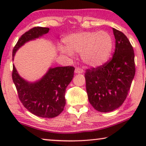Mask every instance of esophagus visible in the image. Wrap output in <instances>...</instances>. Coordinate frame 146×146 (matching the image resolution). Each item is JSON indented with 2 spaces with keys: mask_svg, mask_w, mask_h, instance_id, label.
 <instances>
[{
  "mask_svg": "<svg viewBox=\"0 0 146 146\" xmlns=\"http://www.w3.org/2000/svg\"><path fill=\"white\" fill-rule=\"evenodd\" d=\"M74 72H75L76 74H81V73L84 72V70H83V69L81 68L77 67L75 69V71Z\"/></svg>",
  "mask_w": 146,
  "mask_h": 146,
  "instance_id": "34e87169",
  "label": "esophagus"
}]
</instances>
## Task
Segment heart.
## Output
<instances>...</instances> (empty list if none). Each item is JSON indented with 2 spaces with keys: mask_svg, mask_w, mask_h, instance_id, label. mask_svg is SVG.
Listing matches in <instances>:
<instances>
[{
  "mask_svg": "<svg viewBox=\"0 0 146 146\" xmlns=\"http://www.w3.org/2000/svg\"><path fill=\"white\" fill-rule=\"evenodd\" d=\"M65 49L62 52L71 55L81 53V58L90 67H98L108 59L112 49V39L106 31H84L72 34L62 40Z\"/></svg>",
  "mask_w": 146,
  "mask_h": 146,
  "instance_id": "heart-1",
  "label": "heart"
}]
</instances>
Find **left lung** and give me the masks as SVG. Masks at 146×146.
Returning <instances> with one entry per match:
<instances>
[{
	"instance_id": "obj_1",
	"label": "left lung",
	"mask_w": 146,
	"mask_h": 146,
	"mask_svg": "<svg viewBox=\"0 0 146 146\" xmlns=\"http://www.w3.org/2000/svg\"><path fill=\"white\" fill-rule=\"evenodd\" d=\"M115 48L104 64L87 69L86 86L90 103L100 112L118 108L126 98L134 78V52L126 36L113 28Z\"/></svg>"
}]
</instances>
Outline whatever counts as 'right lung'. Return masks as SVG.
Returning a JSON list of instances; mask_svg holds the SVG:
<instances>
[{"label": "right lung", "instance_id": "obj_1", "mask_svg": "<svg viewBox=\"0 0 146 146\" xmlns=\"http://www.w3.org/2000/svg\"><path fill=\"white\" fill-rule=\"evenodd\" d=\"M49 28L34 27L21 36L14 47L13 60L16 52L30 40L47 34ZM74 67L50 68L38 81L29 82L21 77L13 65V82L24 106L33 114L52 118L64 110L66 105V88L74 77Z\"/></svg>", "mask_w": 146, "mask_h": 146}]
</instances>
